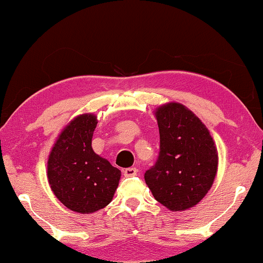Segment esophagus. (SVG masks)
Here are the masks:
<instances>
[{
  "mask_svg": "<svg viewBox=\"0 0 263 263\" xmlns=\"http://www.w3.org/2000/svg\"><path fill=\"white\" fill-rule=\"evenodd\" d=\"M136 174H138V169H136V168H127V169L123 170V175L125 177L135 176Z\"/></svg>",
  "mask_w": 263,
  "mask_h": 263,
  "instance_id": "1",
  "label": "esophagus"
}]
</instances>
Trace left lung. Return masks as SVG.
Returning a JSON list of instances; mask_svg holds the SVG:
<instances>
[{"instance_id": "left-lung-1", "label": "left lung", "mask_w": 263, "mask_h": 263, "mask_svg": "<svg viewBox=\"0 0 263 263\" xmlns=\"http://www.w3.org/2000/svg\"><path fill=\"white\" fill-rule=\"evenodd\" d=\"M159 155L145 173L156 200L172 211L190 209L202 200L216 176L219 157L202 121L179 102L156 110Z\"/></svg>"}]
</instances>
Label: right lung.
Instances as JSON below:
<instances>
[{"instance_id":"1","label":"right lung","mask_w":263,"mask_h":263,"mask_svg":"<svg viewBox=\"0 0 263 263\" xmlns=\"http://www.w3.org/2000/svg\"><path fill=\"white\" fill-rule=\"evenodd\" d=\"M97 116L73 118L54 144L47 163L48 182L55 197L70 210L91 214L110 204L121 170L91 148Z\"/></svg>"}]
</instances>
